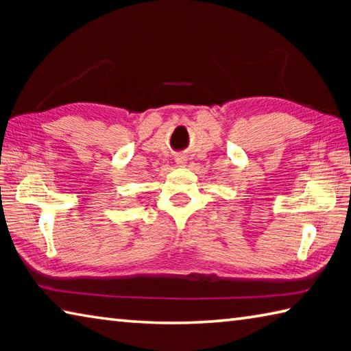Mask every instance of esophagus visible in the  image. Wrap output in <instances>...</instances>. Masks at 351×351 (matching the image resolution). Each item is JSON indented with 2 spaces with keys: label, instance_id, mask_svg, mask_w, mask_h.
I'll list each match as a JSON object with an SVG mask.
<instances>
[{
  "label": "esophagus",
  "instance_id": "obj_1",
  "mask_svg": "<svg viewBox=\"0 0 351 351\" xmlns=\"http://www.w3.org/2000/svg\"><path fill=\"white\" fill-rule=\"evenodd\" d=\"M175 161H176V164H178V165H180V167H184V165L187 164V158L184 156V154H181V156H176Z\"/></svg>",
  "mask_w": 351,
  "mask_h": 351
}]
</instances>
